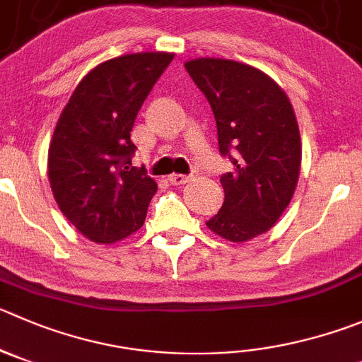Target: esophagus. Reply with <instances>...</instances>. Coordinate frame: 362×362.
Masks as SVG:
<instances>
[{"label": "esophagus", "instance_id": "34e87169", "mask_svg": "<svg viewBox=\"0 0 362 362\" xmlns=\"http://www.w3.org/2000/svg\"><path fill=\"white\" fill-rule=\"evenodd\" d=\"M168 180L171 182L173 185H184L189 182V177L187 175H180V173H175V175H170V178Z\"/></svg>", "mask_w": 362, "mask_h": 362}]
</instances>
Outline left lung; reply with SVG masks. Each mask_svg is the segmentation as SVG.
<instances>
[{"label":"left lung","instance_id":"8db88e82","mask_svg":"<svg viewBox=\"0 0 362 362\" xmlns=\"http://www.w3.org/2000/svg\"><path fill=\"white\" fill-rule=\"evenodd\" d=\"M212 107L221 155L234 147V170L223 175L225 202L207 227L246 243L279 221L295 194L302 165L298 121L288 94L257 67L202 57L185 62Z\"/></svg>","mask_w":362,"mask_h":362}]
</instances>
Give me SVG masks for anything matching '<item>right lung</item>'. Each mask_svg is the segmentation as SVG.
<instances>
[{
	"instance_id": "add662e5",
	"label": "right lung",
	"mask_w": 362,
	"mask_h": 362,
	"mask_svg": "<svg viewBox=\"0 0 362 362\" xmlns=\"http://www.w3.org/2000/svg\"><path fill=\"white\" fill-rule=\"evenodd\" d=\"M175 53H128L105 60L78 82L48 150L59 209L80 234L112 245L139 230L157 182L132 165L135 117Z\"/></svg>"
}]
</instances>
